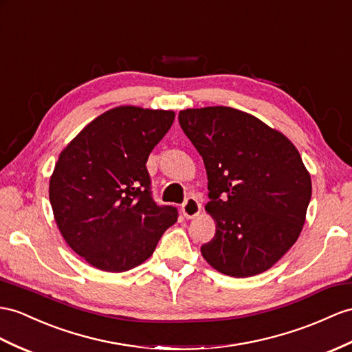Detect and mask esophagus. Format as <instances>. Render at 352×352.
I'll list each match as a JSON object with an SVG mask.
<instances>
[{"mask_svg": "<svg viewBox=\"0 0 352 352\" xmlns=\"http://www.w3.org/2000/svg\"><path fill=\"white\" fill-rule=\"evenodd\" d=\"M202 205L196 199V197H187L184 204L182 205V212L186 219H195L196 215H199Z\"/></svg>", "mask_w": 352, "mask_h": 352, "instance_id": "1", "label": "esophagus"}]
</instances>
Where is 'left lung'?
<instances>
[{
	"label": "left lung",
	"instance_id": "left-lung-1",
	"mask_svg": "<svg viewBox=\"0 0 352 352\" xmlns=\"http://www.w3.org/2000/svg\"><path fill=\"white\" fill-rule=\"evenodd\" d=\"M178 122L204 159L214 238L201 247L219 272L247 278L272 267L303 229L312 183L279 131L230 107L188 108Z\"/></svg>",
	"mask_w": 352,
	"mask_h": 352
}]
</instances>
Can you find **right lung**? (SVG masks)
Returning <instances> with one entry per match:
<instances>
[{
    "instance_id": "right-lung-1",
    "label": "right lung",
    "mask_w": 352,
    "mask_h": 352,
    "mask_svg": "<svg viewBox=\"0 0 352 352\" xmlns=\"http://www.w3.org/2000/svg\"><path fill=\"white\" fill-rule=\"evenodd\" d=\"M175 113L133 105L111 108L60 151L49 184L53 215L71 250L105 272L146 262L177 208L157 205L147 159Z\"/></svg>"
}]
</instances>
